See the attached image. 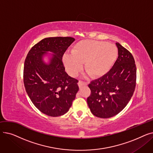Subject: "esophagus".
<instances>
[{
  "label": "esophagus",
  "mask_w": 153,
  "mask_h": 153,
  "mask_svg": "<svg viewBox=\"0 0 153 153\" xmlns=\"http://www.w3.org/2000/svg\"><path fill=\"white\" fill-rule=\"evenodd\" d=\"M87 85V82H84V81H79V82H78V85H79V87L80 88L83 87V86H86Z\"/></svg>",
  "instance_id": "esophagus-1"
}]
</instances>
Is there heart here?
I'll return each mask as SVG.
<instances>
[{
	"label": "heart",
	"mask_w": 153,
	"mask_h": 153,
	"mask_svg": "<svg viewBox=\"0 0 153 153\" xmlns=\"http://www.w3.org/2000/svg\"><path fill=\"white\" fill-rule=\"evenodd\" d=\"M72 54L63 56L64 66L68 73L76 76L85 69L92 77H99L106 74L114 66L118 56L117 47L105 42L83 40L72 48Z\"/></svg>",
	"instance_id": "obj_1"
}]
</instances>
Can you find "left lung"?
Returning a JSON list of instances; mask_svg holds the SVG:
<instances>
[{
    "label": "left lung",
    "mask_w": 153,
    "mask_h": 153,
    "mask_svg": "<svg viewBox=\"0 0 153 153\" xmlns=\"http://www.w3.org/2000/svg\"><path fill=\"white\" fill-rule=\"evenodd\" d=\"M118 56L106 74L89 84L87 102L92 114L108 118L119 114L130 100L136 83V68L132 54L118 43Z\"/></svg>",
    "instance_id": "obj_1"
}]
</instances>
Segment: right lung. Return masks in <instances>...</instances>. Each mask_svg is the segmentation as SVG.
Listing matches in <instances>:
<instances>
[{"mask_svg":"<svg viewBox=\"0 0 153 153\" xmlns=\"http://www.w3.org/2000/svg\"><path fill=\"white\" fill-rule=\"evenodd\" d=\"M74 40L68 36L44 38L31 48L25 60L23 83L26 92L34 105L46 115L65 114L79 91L78 80L65 72L62 59ZM48 51L54 53L49 65L42 61Z\"/></svg>","mask_w":153,"mask_h":153,"instance_id":"right-lung-1","label":"right lung"}]
</instances>
